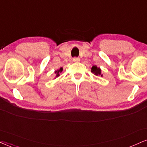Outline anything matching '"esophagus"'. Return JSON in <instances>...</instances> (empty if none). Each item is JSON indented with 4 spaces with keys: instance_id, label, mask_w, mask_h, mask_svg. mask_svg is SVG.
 <instances>
[{
    "instance_id": "obj_1",
    "label": "esophagus",
    "mask_w": 147,
    "mask_h": 147,
    "mask_svg": "<svg viewBox=\"0 0 147 147\" xmlns=\"http://www.w3.org/2000/svg\"><path fill=\"white\" fill-rule=\"evenodd\" d=\"M72 61H73L74 62H79V61H80V59L78 57H74L73 59H72Z\"/></svg>"
}]
</instances>
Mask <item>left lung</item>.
<instances>
[{
    "label": "left lung",
    "instance_id": "left-lung-1",
    "mask_svg": "<svg viewBox=\"0 0 147 147\" xmlns=\"http://www.w3.org/2000/svg\"><path fill=\"white\" fill-rule=\"evenodd\" d=\"M91 72H92L94 75L96 76H101L102 77V75L101 74V69L98 67H97L96 65H94V66L91 68Z\"/></svg>",
    "mask_w": 147,
    "mask_h": 147
}]
</instances>
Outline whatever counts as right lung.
Here are the masks:
<instances>
[{
    "label": "right lung",
    "instance_id": "1",
    "mask_svg": "<svg viewBox=\"0 0 147 147\" xmlns=\"http://www.w3.org/2000/svg\"><path fill=\"white\" fill-rule=\"evenodd\" d=\"M63 71V68L62 67H61L59 69H58V70H57L55 71V79L56 78V77H58L60 76V73H61V72Z\"/></svg>",
    "mask_w": 147,
    "mask_h": 147
}]
</instances>
